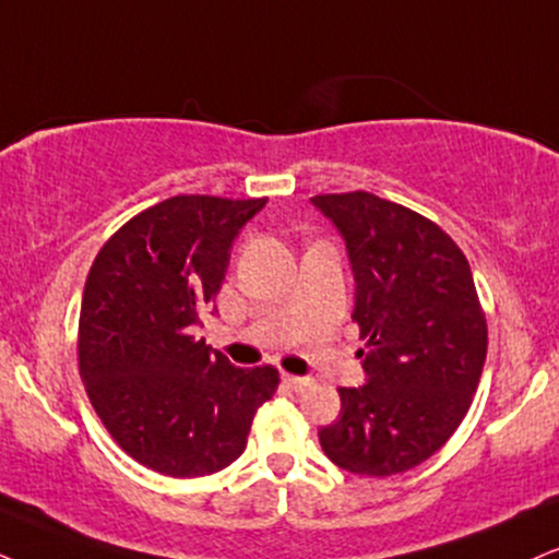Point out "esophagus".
Here are the masks:
<instances>
[{"mask_svg": "<svg viewBox=\"0 0 559 559\" xmlns=\"http://www.w3.org/2000/svg\"><path fill=\"white\" fill-rule=\"evenodd\" d=\"M282 381H285L287 385H290L293 391H306L308 385L313 383L311 378H302V376H290V373H285V376H282Z\"/></svg>", "mask_w": 559, "mask_h": 559, "instance_id": "1", "label": "esophagus"}]
</instances>
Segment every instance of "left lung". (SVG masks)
Listing matches in <instances>:
<instances>
[{
	"label": "left lung",
	"instance_id": "left-lung-1",
	"mask_svg": "<svg viewBox=\"0 0 559 559\" xmlns=\"http://www.w3.org/2000/svg\"><path fill=\"white\" fill-rule=\"evenodd\" d=\"M355 274L365 381L340 389V419L321 427L340 469L391 477L445 445L472 406L487 357V321L469 261L448 233L368 191L319 194Z\"/></svg>",
	"mask_w": 559,
	"mask_h": 559
}]
</instances>
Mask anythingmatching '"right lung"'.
Wrapping results in <instances>:
<instances>
[{
  "label": "right lung",
  "mask_w": 559,
  "mask_h": 559,
  "mask_svg": "<svg viewBox=\"0 0 559 559\" xmlns=\"http://www.w3.org/2000/svg\"><path fill=\"white\" fill-rule=\"evenodd\" d=\"M264 204L170 197L121 225L90 266L80 378L111 438L147 469L189 479L230 466L277 391V368H236L194 336L233 240Z\"/></svg>",
  "instance_id": "add662e5"
}]
</instances>
